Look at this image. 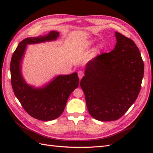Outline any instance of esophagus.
Here are the masks:
<instances>
[{
	"mask_svg": "<svg viewBox=\"0 0 153 153\" xmlns=\"http://www.w3.org/2000/svg\"><path fill=\"white\" fill-rule=\"evenodd\" d=\"M78 77H79V78H82L84 75V72L82 71V70L78 71Z\"/></svg>",
	"mask_w": 153,
	"mask_h": 153,
	"instance_id": "34e87169",
	"label": "esophagus"
}]
</instances>
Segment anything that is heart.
Segmentation results:
<instances>
[{
	"mask_svg": "<svg viewBox=\"0 0 153 153\" xmlns=\"http://www.w3.org/2000/svg\"><path fill=\"white\" fill-rule=\"evenodd\" d=\"M92 43V42H90L89 43V45H91ZM97 49H99V47H98V48H97Z\"/></svg>",
	"mask_w": 153,
	"mask_h": 153,
	"instance_id": "heart-1",
	"label": "heart"
}]
</instances>
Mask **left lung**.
Segmentation results:
<instances>
[{"instance_id": "left-lung-1", "label": "left lung", "mask_w": 153, "mask_h": 153, "mask_svg": "<svg viewBox=\"0 0 153 153\" xmlns=\"http://www.w3.org/2000/svg\"><path fill=\"white\" fill-rule=\"evenodd\" d=\"M117 43L87 63L80 87L91 116L101 121L121 118L139 94L144 65L136 44L115 32Z\"/></svg>"}]
</instances>
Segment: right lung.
Here are the masks:
<instances>
[{"label": "right lung", "instance_id": "add662e5", "mask_svg": "<svg viewBox=\"0 0 153 153\" xmlns=\"http://www.w3.org/2000/svg\"><path fill=\"white\" fill-rule=\"evenodd\" d=\"M59 34L58 32L51 31L46 36L25 38L18 45L11 57V82L14 93L25 112L41 121H52L62 114L69 95L78 86L79 78L76 73L60 75L45 87L34 89L23 79L21 60L27 44L54 40Z\"/></svg>", "mask_w": 153, "mask_h": 153}]
</instances>
